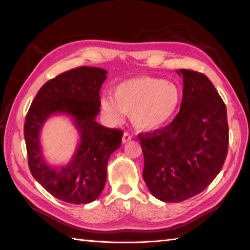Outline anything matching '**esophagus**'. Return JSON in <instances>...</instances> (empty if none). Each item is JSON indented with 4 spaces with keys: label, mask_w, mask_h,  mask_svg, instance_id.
<instances>
[{
    "label": "esophagus",
    "mask_w": 250,
    "mask_h": 250,
    "mask_svg": "<svg viewBox=\"0 0 250 250\" xmlns=\"http://www.w3.org/2000/svg\"><path fill=\"white\" fill-rule=\"evenodd\" d=\"M131 139H132V135H131L130 133H128V132H125L124 133V137H122V143H126V142H129Z\"/></svg>",
    "instance_id": "34e87169"
}]
</instances>
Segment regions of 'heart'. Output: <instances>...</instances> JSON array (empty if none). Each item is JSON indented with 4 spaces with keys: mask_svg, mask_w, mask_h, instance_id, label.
I'll return each mask as SVG.
<instances>
[{
    "mask_svg": "<svg viewBox=\"0 0 250 250\" xmlns=\"http://www.w3.org/2000/svg\"><path fill=\"white\" fill-rule=\"evenodd\" d=\"M182 101V90L175 83L153 77H135L118 83L112 99L101 101V109L112 121L131 116L138 130L155 131L170 124Z\"/></svg>",
    "mask_w": 250,
    "mask_h": 250,
    "instance_id": "1",
    "label": "heart"
}]
</instances>
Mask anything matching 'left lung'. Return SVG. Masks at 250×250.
I'll return each instance as SVG.
<instances>
[{
	"label": "left lung",
	"instance_id": "1",
	"mask_svg": "<svg viewBox=\"0 0 250 250\" xmlns=\"http://www.w3.org/2000/svg\"><path fill=\"white\" fill-rule=\"evenodd\" d=\"M183 76L180 112L170 125L138 135L145 158L143 179L158 200L179 203L197 195L221 172L228 151L227 110L204 74Z\"/></svg>",
	"mask_w": 250,
	"mask_h": 250
}]
</instances>
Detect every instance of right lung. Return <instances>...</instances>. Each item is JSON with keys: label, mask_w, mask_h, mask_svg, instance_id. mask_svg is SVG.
Here are the masks:
<instances>
[{"label": "right lung", "mask_w": 250, "mask_h": 250, "mask_svg": "<svg viewBox=\"0 0 250 250\" xmlns=\"http://www.w3.org/2000/svg\"><path fill=\"white\" fill-rule=\"evenodd\" d=\"M107 70L78 67L48 80L37 92L24 125L28 167L32 175L48 193L70 204H88L98 197L107 180L110 155L121 146L124 132L99 125V91ZM70 115L81 142L64 167L49 166L43 159L39 133L53 114Z\"/></svg>", "instance_id": "right-lung-1"}]
</instances>
